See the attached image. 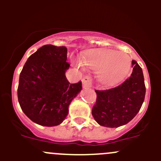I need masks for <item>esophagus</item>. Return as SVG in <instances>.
<instances>
[{"mask_svg": "<svg viewBox=\"0 0 161 161\" xmlns=\"http://www.w3.org/2000/svg\"><path fill=\"white\" fill-rule=\"evenodd\" d=\"M82 86L84 88H91L92 86V78L87 75L82 79Z\"/></svg>", "mask_w": 161, "mask_h": 161, "instance_id": "esophagus-1", "label": "esophagus"}]
</instances>
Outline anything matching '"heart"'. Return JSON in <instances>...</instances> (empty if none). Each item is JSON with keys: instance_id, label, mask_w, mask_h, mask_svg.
<instances>
[{"instance_id": "b5f03b06", "label": "heart", "mask_w": 161, "mask_h": 161, "mask_svg": "<svg viewBox=\"0 0 161 161\" xmlns=\"http://www.w3.org/2000/svg\"><path fill=\"white\" fill-rule=\"evenodd\" d=\"M86 65L98 71L99 79L103 84H114L124 79L131 66L129 54L115 50L92 51L88 53L84 60ZM78 66L82 64L77 63Z\"/></svg>"}]
</instances>
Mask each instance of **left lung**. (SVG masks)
<instances>
[{
  "instance_id": "8db88e82",
  "label": "left lung",
  "mask_w": 161,
  "mask_h": 161,
  "mask_svg": "<svg viewBox=\"0 0 161 161\" xmlns=\"http://www.w3.org/2000/svg\"><path fill=\"white\" fill-rule=\"evenodd\" d=\"M132 72L118 86L95 90L97 101L92 114L99 125L118 128L129 123L138 114L145 99L146 86L142 70L136 61H131Z\"/></svg>"
}]
</instances>
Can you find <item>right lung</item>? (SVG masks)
<instances>
[{
  "label": "right lung",
  "instance_id": "right-lung-1",
  "mask_svg": "<svg viewBox=\"0 0 161 161\" xmlns=\"http://www.w3.org/2000/svg\"><path fill=\"white\" fill-rule=\"evenodd\" d=\"M65 47L44 45L32 53L19 75L18 99L22 111L43 126L61 124L82 82L71 84L65 76L70 64Z\"/></svg>",
  "mask_w": 161,
  "mask_h": 161
}]
</instances>
